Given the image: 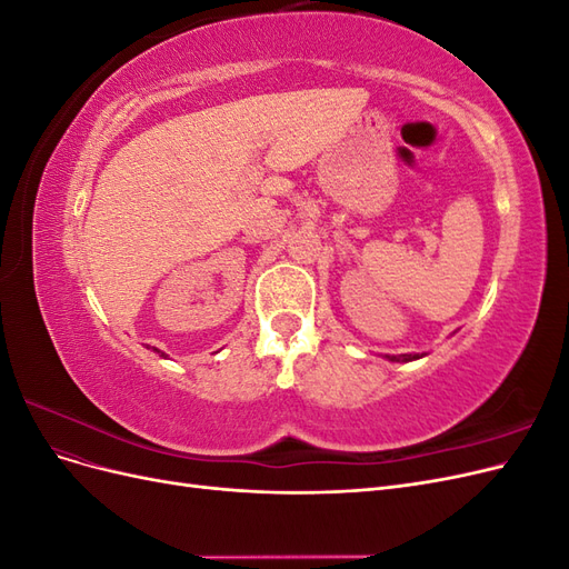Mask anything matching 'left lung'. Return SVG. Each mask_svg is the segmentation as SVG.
Returning a JSON list of instances; mask_svg holds the SVG:
<instances>
[{
    "label": "left lung",
    "instance_id": "8db88e82",
    "mask_svg": "<svg viewBox=\"0 0 569 569\" xmlns=\"http://www.w3.org/2000/svg\"><path fill=\"white\" fill-rule=\"evenodd\" d=\"M389 360H403V363H408V360H416V358H420L418 353H401V356H387Z\"/></svg>",
    "mask_w": 569,
    "mask_h": 569
}]
</instances>
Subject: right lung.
<instances>
[{
  "instance_id": "right-lung-1",
  "label": "right lung",
  "mask_w": 569,
  "mask_h": 569,
  "mask_svg": "<svg viewBox=\"0 0 569 569\" xmlns=\"http://www.w3.org/2000/svg\"><path fill=\"white\" fill-rule=\"evenodd\" d=\"M161 356H163V353H161Z\"/></svg>"
}]
</instances>
